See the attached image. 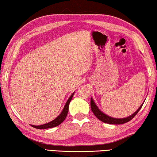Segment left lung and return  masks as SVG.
Masks as SVG:
<instances>
[{
	"label": "left lung",
	"mask_w": 157,
	"mask_h": 157,
	"mask_svg": "<svg viewBox=\"0 0 157 157\" xmlns=\"http://www.w3.org/2000/svg\"><path fill=\"white\" fill-rule=\"evenodd\" d=\"M143 105H144V103L139 107V108L137 109V110L134 112L133 114H132L130 117H128L127 118H123V119H114V118L110 117L108 116V115L103 113V112L97 108V105H96L92 98H91V100H90V106H91V109L93 113H94V114L96 116V117L98 118V119L103 123H109V124H114V125L123 124V123H125L128 121H131L134 117L136 116V114L138 113L139 111L142 108Z\"/></svg>",
	"instance_id": "8db88e82"
}]
</instances>
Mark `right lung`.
Returning <instances> with one entry per match:
<instances>
[{
  "label": "right lung",
  "mask_w": 157,
  "mask_h": 157,
  "mask_svg": "<svg viewBox=\"0 0 157 157\" xmlns=\"http://www.w3.org/2000/svg\"><path fill=\"white\" fill-rule=\"evenodd\" d=\"M74 94V93H73V94L71 95V97L69 98V99L67 100V103H66L65 105L64 106V108H63V109L61 112V113H60L59 116L56 117L54 120L52 121L51 122L46 123V124H43L41 125H31L33 128H36V129H48V128L56 127V126L60 125V123H61L65 119L66 117H67V112H68V108H69V104H70L71 98L73 97Z\"/></svg>",
  "instance_id": "obj_1"
}]
</instances>
